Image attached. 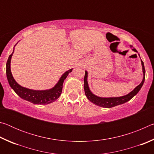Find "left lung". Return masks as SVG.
Here are the masks:
<instances>
[{
  "instance_id": "8db88e82",
  "label": "left lung",
  "mask_w": 154,
  "mask_h": 154,
  "mask_svg": "<svg viewBox=\"0 0 154 154\" xmlns=\"http://www.w3.org/2000/svg\"><path fill=\"white\" fill-rule=\"evenodd\" d=\"M132 48V46H130ZM132 50L137 52V49L133 48ZM141 60V64H142V68H143V79L141 83L137 86L134 89L130 92L128 94L125 95L123 96H120V97H112V98H102V97H98V96H96L94 94L91 92L89 86H88V72H85V76H84V91L85 96H87L90 102L93 103L95 105L102 106V107H105V108H111L115 106L122 105V104H124L125 103L128 102V101L130 100L132 97L137 94L139 92L140 88L143 86V83L145 82V66H144V63Z\"/></svg>"
}]
</instances>
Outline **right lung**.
I'll return each instance as SVG.
<instances>
[{"label":"right lung","mask_w":154,"mask_h":154,"mask_svg":"<svg viewBox=\"0 0 154 154\" xmlns=\"http://www.w3.org/2000/svg\"><path fill=\"white\" fill-rule=\"evenodd\" d=\"M14 51L9 56V58L7 60L6 64V74L10 86L15 91V92L20 98L29 101V102L33 104H37V105H46V104L53 103L57 100L62 93L64 81L68 76L69 72L72 71V69L65 72L62 75V77L58 81V82L56 83V85L54 88H52L51 89L47 90H33L28 89V88L20 85L13 77L10 65H11V59Z\"/></svg>","instance_id":"1"}]
</instances>
